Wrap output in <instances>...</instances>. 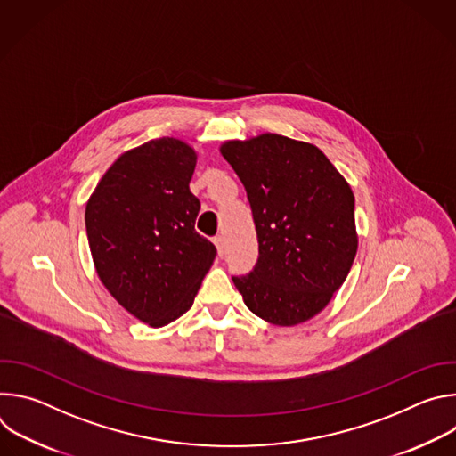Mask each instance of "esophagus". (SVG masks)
Returning <instances> with one entry per match:
<instances>
[{"label":"esophagus","mask_w":456,"mask_h":456,"mask_svg":"<svg viewBox=\"0 0 456 456\" xmlns=\"http://www.w3.org/2000/svg\"><path fill=\"white\" fill-rule=\"evenodd\" d=\"M215 245H216V250H218V256H224L225 254V241H224V236H215Z\"/></svg>","instance_id":"1"}]
</instances>
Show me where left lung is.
<instances>
[{
    "label": "left lung",
    "mask_w": 456,
    "mask_h": 456,
    "mask_svg": "<svg viewBox=\"0 0 456 456\" xmlns=\"http://www.w3.org/2000/svg\"><path fill=\"white\" fill-rule=\"evenodd\" d=\"M220 151L247 191L259 250L232 281L257 317L294 327L327 306L352 269L354 192L321 150L283 135L229 141Z\"/></svg>",
    "instance_id": "8db88e82"
}]
</instances>
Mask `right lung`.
Returning <instances> with one entry per match:
<instances>
[{
  "label": "right lung",
  "mask_w": 456,
  "mask_h": 456,
  "mask_svg": "<svg viewBox=\"0 0 456 456\" xmlns=\"http://www.w3.org/2000/svg\"><path fill=\"white\" fill-rule=\"evenodd\" d=\"M197 153L176 139L120 155L86 204V234L108 292L151 327L178 319L197 296L216 247L194 231L189 191Z\"/></svg>",
  "instance_id": "1"
}]
</instances>
